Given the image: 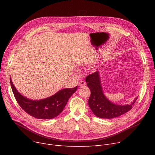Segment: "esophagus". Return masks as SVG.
<instances>
[{
    "label": "esophagus",
    "instance_id": "1",
    "mask_svg": "<svg viewBox=\"0 0 155 155\" xmlns=\"http://www.w3.org/2000/svg\"><path fill=\"white\" fill-rule=\"evenodd\" d=\"M86 85V83L85 82H84V81H80V82H79V84H78V86L80 87H84V86H85Z\"/></svg>",
    "mask_w": 155,
    "mask_h": 155
}]
</instances>
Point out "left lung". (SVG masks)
Instances as JSON below:
<instances>
[{
  "label": "left lung",
  "instance_id": "8db88e82",
  "mask_svg": "<svg viewBox=\"0 0 155 155\" xmlns=\"http://www.w3.org/2000/svg\"><path fill=\"white\" fill-rule=\"evenodd\" d=\"M85 81L91 91L88 101V105L98 117L112 119L123 115L131 109L137 99L136 97L131 104L126 105H119L110 102L104 94L99 71L87 76Z\"/></svg>",
  "mask_w": 155,
  "mask_h": 155
}]
</instances>
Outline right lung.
I'll return each mask as SVG.
<instances>
[{
    "label": "right lung",
    "instance_id": "right-lung-1",
    "mask_svg": "<svg viewBox=\"0 0 155 155\" xmlns=\"http://www.w3.org/2000/svg\"><path fill=\"white\" fill-rule=\"evenodd\" d=\"M10 82L15 98L21 107L30 116L40 119H50L58 116L64 109L70 97L77 89V86L63 88L48 98L31 100L19 92L11 77Z\"/></svg>",
    "mask_w": 155,
    "mask_h": 155
}]
</instances>
